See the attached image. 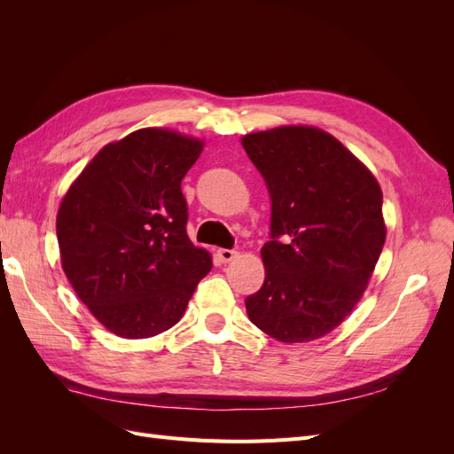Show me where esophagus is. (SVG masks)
Listing matches in <instances>:
<instances>
[{"instance_id":"obj_1","label":"esophagus","mask_w":454,"mask_h":454,"mask_svg":"<svg viewBox=\"0 0 454 454\" xmlns=\"http://www.w3.org/2000/svg\"><path fill=\"white\" fill-rule=\"evenodd\" d=\"M235 257H237L235 250H227V248H219L217 250V259L222 261V263H229V261H232Z\"/></svg>"}]
</instances>
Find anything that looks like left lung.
<instances>
[{"instance_id": "left-lung-1", "label": "left lung", "mask_w": 454, "mask_h": 454, "mask_svg": "<svg viewBox=\"0 0 454 454\" xmlns=\"http://www.w3.org/2000/svg\"><path fill=\"white\" fill-rule=\"evenodd\" d=\"M242 147L270 195V240L261 248L265 282L246 297L261 332L282 342L320 339L364 295L387 227L382 191L332 134L278 127Z\"/></svg>"}]
</instances>
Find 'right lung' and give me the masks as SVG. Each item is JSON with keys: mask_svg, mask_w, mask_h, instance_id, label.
<instances>
[{"mask_svg": "<svg viewBox=\"0 0 454 454\" xmlns=\"http://www.w3.org/2000/svg\"><path fill=\"white\" fill-rule=\"evenodd\" d=\"M202 142L142 129L107 144L57 215L62 269L109 332L145 339L180 322L210 254L187 237L182 180Z\"/></svg>", "mask_w": 454, "mask_h": 454, "instance_id": "1", "label": "right lung"}]
</instances>
